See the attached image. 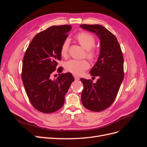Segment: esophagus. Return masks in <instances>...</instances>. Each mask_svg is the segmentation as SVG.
<instances>
[{"mask_svg": "<svg viewBox=\"0 0 147 147\" xmlns=\"http://www.w3.org/2000/svg\"><path fill=\"white\" fill-rule=\"evenodd\" d=\"M74 77L75 80H78L80 79L79 77H78L77 75H74Z\"/></svg>", "mask_w": 147, "mask_h": 147, "instance_id": "obj_1", "label": "esophagus"}]
</instances>
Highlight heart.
Here are the masks:
<instances>
[{"instance_id":"1","label":"heart","mask_w":147,"mask_h":147,"mask_svg":"<svg viewBox=\"0 0 147 147\" xmlns=\"http://www.w3.org/2000/svg\"><path fill=\"white\" fill-rule=\"evenodd\" d=\"M77 42L83 48L86 50V56L89 59L94 60L96 54L95 51L92 49L95 45V38L91 34L86 32H82L77 35L75 37ZM69 42L65 40L61 45L60 48V54L62 57H66L68 55ZM65 69L69 72L75 75H81L84 70H87L90 64L86 60H75L72 59L66 62L64 65Z\"/></svg>"}]
</instances>
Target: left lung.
<instances>
[{
	"label": "left lung",
	"mask_w": 147,
	"mask_h": 147,
	"mask_svg": "<svg viewBox=\"0 0 147 147\" xmlns=\"http://www.w3.org/2000/svg\"><path fill=\"white\" fill-rule=\"evenodd\" d=\"M82 29L96 34L100 39V50L97 61L90 70L98 77L96 83L80 78L83 84L82 102L86 109L100 112L113 104L124 78L123 53L116 37L99 24H82Z\"/></svg>",
	"instance_id": "obj_1"
}]
</instances>
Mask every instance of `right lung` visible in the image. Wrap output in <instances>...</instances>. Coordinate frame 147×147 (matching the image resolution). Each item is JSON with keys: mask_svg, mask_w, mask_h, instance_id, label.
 I'll return each mask as SVG.
<instances>
[{"mask_svg": "<svg viewBox=\"0 0 147 147\" xmlns=\"http://www.w3.org/2000/svg\"><path fill=\"white\" fill-rule=\"evenodd\" d=\"M71 29L70 25L53 26L42 31L33 38L24 54L22 80L31 104L42 113H50L60 109L74 81L69 72L52 78L57 62L61 59V45ZM63 69L60 67L57 72L61 73Z\"/></svg>", "mask_w": 147, "mask_h": 147, "instance_id": "right-lung-1", "label": "right lung"}]
</instances>
